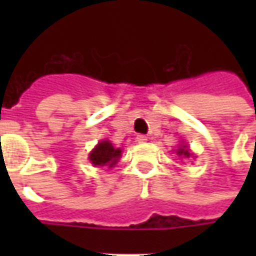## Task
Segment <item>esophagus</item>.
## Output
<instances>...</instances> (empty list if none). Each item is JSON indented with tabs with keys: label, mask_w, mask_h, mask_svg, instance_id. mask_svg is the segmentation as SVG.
Masks as SVG:
<instances>
[{
	"label": "esophagus",
	"mask_w": 256,
	"mask_h": 256,
	"mask_svg": "<svg viewBox=\"0 0 256 256\" xmlns=\"http://www.w3.org/2000/svg\"><path fill=\"white\" fill-rule=\"evenodd\" d=\"M136 140H137V142H145V141L148 140V137L144 136V134H138V136L136 137Z\"/></svg>",
	"instance_id": "34e87169"
}]
</instances>
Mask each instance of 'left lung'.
I'll return each instance as SVG.
<instances>
[{
    "mask_svg": "<svg viewBox=\"0 0 256 256\" xmlns=\"http://www.w3.org/2000/svg\"><path fill=\"white\" fill-rule=\"evenodd\" d=\"M177 154L180 156L181 155L185 156V158H189V156H190V152H189V150L186 148V145H185V146H182V148H180V150H177Z\"/></svg>",
    "mask_w": 256,
    "mask_h": 256,
    "instance_id": "left-lung-1",
    "label": "left lung"
}]
</instances>
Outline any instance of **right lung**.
Returning <instances> with one entry per match:
<instances>
[{
	"label": "right lung",
	"instance_id": "1",
	"mask_svg": "<svg viewBox=\"0 0 256 256\" xmlns=\"http://www.w3.org/2000/svg\"><path fill=\"white\" fill-rule=\"evenodd\" d=\"M120 150H115L110 141H101L90 154V162L94 166H110L112 167L120 156Z\"/></svg>",
	"mask_w": 256,
	"mask_h": 256
}]
</instances>
